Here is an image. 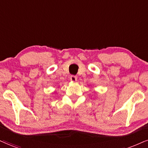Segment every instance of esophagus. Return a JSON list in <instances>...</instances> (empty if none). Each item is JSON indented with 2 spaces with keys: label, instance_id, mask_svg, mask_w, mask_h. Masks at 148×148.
<instances>
[{
  "label": "esophagus",
  "instance_id": "34e87169",
  "mask_svg": "<svg viewBox=\"0 0 148 148\" xmlns=\"http://www.w3.org/2000/svg\"><path fill=\"white\" fill-rule=\"evenodd\" d=\"M71 82H75L77 81V77L76 75H71Z\"/></svg>",
  "mask_w": 148,
  "mask_h": 148
}]
</instances>
